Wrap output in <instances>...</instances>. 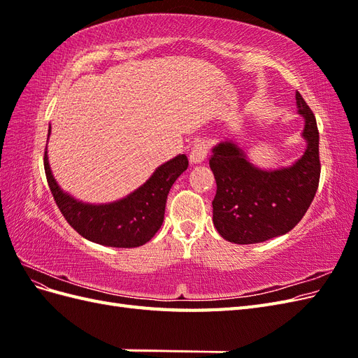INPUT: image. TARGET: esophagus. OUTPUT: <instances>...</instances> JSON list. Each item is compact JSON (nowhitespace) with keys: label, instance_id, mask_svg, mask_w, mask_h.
Instances as JSON below:
<instances>
[{"label":"esophagus","instance_id":"esophagus-1","mask_svg":"<svg viewBox=\"0 0 358 358\" xmlns=\"http://www.w3.org/2000/svg\"><path fill=\"white\" fill-rule=\"evenodd\" d=\"M209 152V145L206 142H197L194 143V146L191 148V154H189V161L191 164H199V162L204 161L206 157H208Z\"/></svg>","mask_w":358,"mask_h":358}]
</instances>
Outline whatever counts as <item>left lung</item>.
I'll return each instance as SVG.
<instances>
[{"mask_svg":"<svg viewBox=\"0 0 358 358\" xmlns=\"http://www.w3.org/2000/svg\"><path fill=\"white\" fill-rule=\"evenodd\" d=\"M296 101L306 122L303 137L308 148L294 166L263 171L249 164L233 143L213 148V225L225 241L249 245L282 236L300 222L315 197L321 173L317 119L300 92Z\"/></svg>","mask_w":358,"mask_h":358,"instance_id":"8db88e82","label":"left lung"}]
</instances>
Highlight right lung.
<instances>
[{
	"instance_id": "right-lung-1",
	"label": "right lung",
	"mask_w": 358,
	"mask_h": 358,
	"mask_svg": "<svg viewBox=\"0 0 358 358\" xmlns=\"http://www.w3.org/2000/svg\"><path fill=\"white\" fill-rule=\"evenodd\" d=\"M187 169V155H179L158 167L145 185L127 199L94 206L76 201L59 189L45 150L48 183L64 218L85 239L113 248H137L152 239L164 221L169 191Z\"/></svg>"
}]
</instances>
